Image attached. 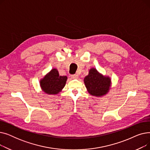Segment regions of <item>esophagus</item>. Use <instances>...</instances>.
I'll use <instances>...</instances> for the list:
<instances>
[{
  "label": "esophagus",
  "instance_id": "34e87169",
  "mask_svg": "<svg viewBox=\"0 0 150 150\" xmlns=\"http://www.w3.org/2000/svg\"><path fill=\"white\" fill-rule=\"evenodd\" d=\"M71 77H72V78H73V79H77L78 78V75L76 74H74V75H71Z\"/></svg>",
  "mask_w": 150,
  "mask_h": 150
}]
</instances>
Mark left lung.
<instances>
[{"label": "left lung", "instance_id": "left-lung-1", "mask_svg": "<svg viewBox=\"0 0 150 150\" xmlns=\"http://www.w3.org/2000/svg\"><path fill=\"white\" fill-rule=\"evenodd\" d=\"M84 82L88 92L91 95L96 97H101L106 94L111 86L110 78L99 74L94 68L90 69L89 75L84 78Z\"/></svg>", "mask_w": 150, "mask_h": 150}]
</instances>
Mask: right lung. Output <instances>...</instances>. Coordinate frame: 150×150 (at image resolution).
I'll return each mask as SVG.
<instances>
[{
    "mask_svg": "<svg viewBox=\"0 0 150 150\" xmlns=\"http://www.w3.org/2000/svg\"><path fill=\"white\" fill-rule=\"evenodd\" d=\"M67 77L60 76L56 69H52L40 81L44 92L48 94H57L64 87Z\"/></svg>",
    "mask_w": 150,
    "mask_h": 150,
    "instance_id": "right-lung-1",
    "label": "right lung"
}]
</instances>
